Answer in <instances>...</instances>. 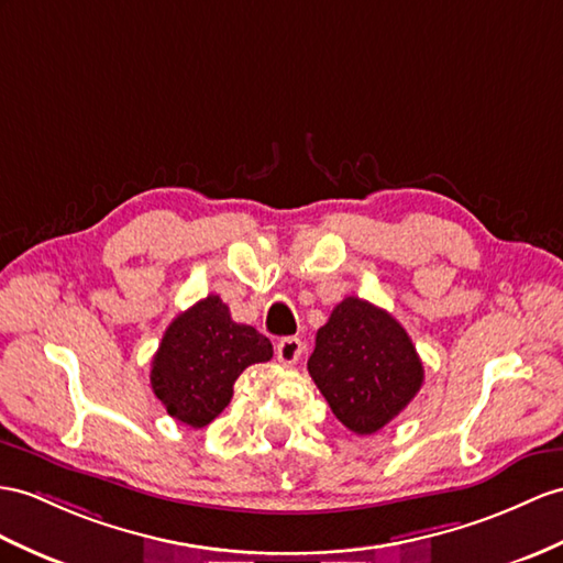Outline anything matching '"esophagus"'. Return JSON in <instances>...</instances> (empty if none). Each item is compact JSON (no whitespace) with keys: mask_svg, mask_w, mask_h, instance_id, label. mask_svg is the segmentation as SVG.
I'll return each mask as SVG.
<instances>
[{"mask_svg":"<svg viewBox=\"0 0 563 563\" xmlns=\"http://www.w3.org/2000/svg\"><path fill=\"white\" fill-rule=\"evenodd\" d=\"M300 353H303V341H300L298 336H284V339H279V344H277V358H279V363L294 365L300 358Z\"/></svg>","mask_w":563,"mask_h":563,"instance_id":"obj_1","label":"esophagus"}]
</instances>
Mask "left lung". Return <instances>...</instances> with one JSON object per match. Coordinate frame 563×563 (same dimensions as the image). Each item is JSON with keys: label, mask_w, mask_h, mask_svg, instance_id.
I'll use <instances>...</instances> for the list:
<instances>
[{"label": "left lung", "mask_w": 563, "mask_h": 563, "mask_svg": "<svg viewBox=\"0 0 563 563\" xmlns=\"http://www.w3.org/2000/svg\"><path fill=\"white\" fill-rule=\"evenodd\" d=\"M308 373L332 413L373 434L413 401L424 369L413 341L387 310L349 296L314 336Z\"/></svg>", "instance_id": "obj_1"}]
</instances>
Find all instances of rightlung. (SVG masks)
<instances>
[{"mask_svg":"<svg viewBox=\"0 0 563 563\" xmlns=\"http://www.w3.org/2000/svg\"><path fill=\"white\" fill-rule=\"evenodd\" d=\"M272 358L269 339L231 320L219 296L176 314L150 369V385L167 413L190 428H205L229 406L245 367Z\"/></svg>","mask_w":563,"mask_h":563,"instance_id":"obj_1","label":"right lung"}]
</instances>
